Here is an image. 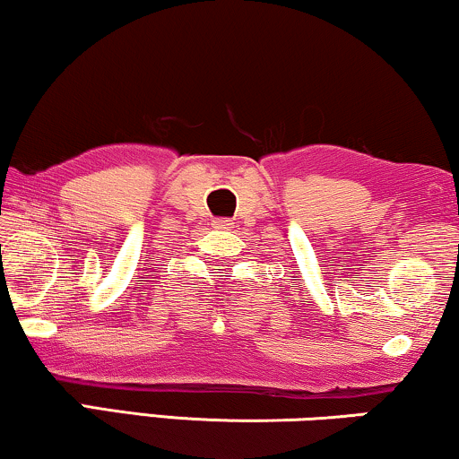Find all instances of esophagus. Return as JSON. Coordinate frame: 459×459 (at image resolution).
<instances>
[{
  "label": "esophagus",
  "mask_w": 459,
  "mask_h": 459,
  "mask_svg": "<svg viewBox=\"0 0 459 459\" xmlns=\"http://www.w3.org/2000/svg\"><path fill=\"white\" fill-rule=\"evenodd\" d=\"M230 221H228V219H217V221H215V228H219V230H223V228H230Z\"/></svg>",
  "instance_id": "esophagus-1"
}]
</instances>
